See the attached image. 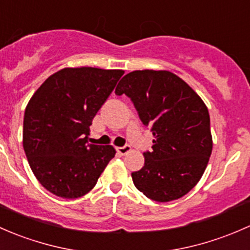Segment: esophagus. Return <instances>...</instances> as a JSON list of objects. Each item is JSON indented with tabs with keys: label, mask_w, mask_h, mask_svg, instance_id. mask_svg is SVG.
I'll list each match as a JSON object with an SVG mask.
<instances>
[{
	"label": "esophagus",
	"mask_w": 250,
	"mask_h": 250,
	"mask_svg": "<svg viewBox=\"0 0 250 250\" xmlns=\"http://www.w3.org/2000/svg\"><path fill=\"white\" fill-rule=\"evenodd\" d=\"M117 151L119 154H122V155H126V154L130 153L131 151V146H128V144H126V146H118Z\"/></svg>",
	"instance_id": "34e87169"
}]
</instances>
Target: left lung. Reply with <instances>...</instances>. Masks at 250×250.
Here are the masks:
<instances>
[{"instance_id":"left-lung-1","label":"left lung","mask_w":250,"mask_h":250,"mask_svg":"<svg viewBox=\"0 0 250 250\" xmlns=\"http://www.w3.org/2000/svg\"><path fill=\"white\" fill-rule=\"evenodd\" d=\"M115 94L130 97L154 136L153 150L143 153L144 166L131 173L135 187L154 201L181 199L201 179L212 154L207 106L169 71L130 72Z\"/></svg>"}]
</instances>
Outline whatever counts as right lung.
<instances>
[{"mask_svg": "<svg viewBox=\"0 0 250 250\" xmlns=\"http://www.w3.org/2000/svg\"><path fill=\"white\" fill-rule=\"evenodd\" d=\"M123 74V69L66 67L30 99L22 146L33 174L51 194L84 196L114 158L113 146L86 142L92 119Z\"/></svg>", "mask_w": 250, "mask_h": 250, "instance_id": "right-lung-1", "label": "right lung"}]
</instances>
